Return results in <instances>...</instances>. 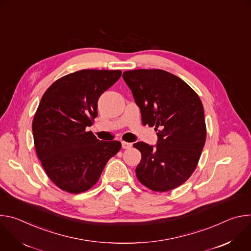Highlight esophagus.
Listing matches in <instances>:
<instances>
[{
  "instance_id": "esophagus-1",
  "label": "esophagus",
  "mask_w": 251,
  "mask_h": 251,
  "mask_svg": "<svg viewBox=\"0 0 251 251\" xmlns=\"http://www.w3.org/2000/svg\"><path fill=\"white\" fill-rule=\"evenodd\" d=\"M121 145H122V148L123 149H130L132 147V143H128V142H121Z\"/></svg>"
}]
</instances>
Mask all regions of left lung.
Wrapping results in <instances>:
<instances>
[{
    "instance_id": "1",
    "label": "left lung",
    "mask_w": 251,
    "mask_h": 251,
    "mask_svg": "<svg viewBox=\"0 0 251 251\" xmlns=\"http://www.w3.org/2000/svg\"><path fill=\"white\" fill-rule=\"evenodd\" d=\"M123 79L139 106L142 123L155 126V146L133 145L142 154L136 168L141 184L168 192L184 184L197 168L206 129L199 95L180 77L162 69H135Z\"/></svg>"
}]
</instances>
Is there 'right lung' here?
<instances>
[{"instance_id":"right-lung-1","label":"right lung","mask_w":251,"mask_h":251,"mask_svg":"<svg viewBox=\"0 0 251 251\" xmlns=\"http://www.w3.org/2000/svg\"><path fill=\"white\" fill-rule=\"evenodd\" d=\"M121 74L82 69L57 79L42 97L32 121L35 151L49 177L67 193L93 187L121 149L120 142L100 141L85 131L98 114L99 97Z\"/></svg>"}]
</instances>
